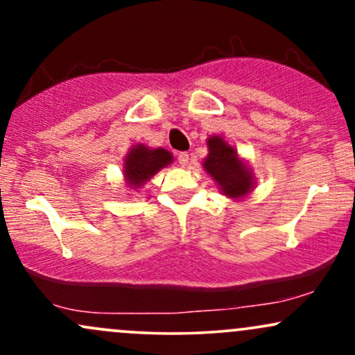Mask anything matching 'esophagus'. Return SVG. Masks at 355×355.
<instances>
[{"label":"esophagus","mask_w":355,"mask_h":355,"mask_svg":"<svg viewBox=\"0 0 355 355\" xmlns=\"http://www.w3.org/2000/svg\"><path fill=\"white\" fill-rule=\"evenodd\" d=\"M189 160H190V155L189 153H187V152L178 153V164H180L182 166L189 165Z\"/></svg>","instance_id":"obj_1"}]
</instances>
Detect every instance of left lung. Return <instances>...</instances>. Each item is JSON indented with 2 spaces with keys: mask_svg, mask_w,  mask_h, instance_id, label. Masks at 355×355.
Masks as SVG:
<instances>
[{
  "mask_svg": "<svg viewBox=\"0 0 355 355\" xmlns=\"http://www.w3.org/2000/svg\"><path fill=\"white\" fill-rule=\"evenodd\" d=\"M203 166L229 197H242L252 189L254 182L250 170L243 165L237 152L220 137H211L209 140V157Z\"/></svg>",
  "mask_w": 355,
  "mask_h": 355,
  "instance_id": "8db88e82",
  "label": "left lung"
}]
</instances>
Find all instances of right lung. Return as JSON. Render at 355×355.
Segmentation results:
<instances>
[{
    "label": "right lung",
    "mask_w": 355,
    "mask_h": 355,
    "mask_svg": "<svg viewBox=\"0 0 355 355\" xmlns=\"http://www.w3.org/2000/svg\"><path fill=\"white\" fill-rule=\"evenodd\" d=\"M170 162H172V153L164 148L150 150L144 145L133 146L125 162L126 182L137 189Z\"/></svg>",
    "instance_id": "1"
}]
</instances>
